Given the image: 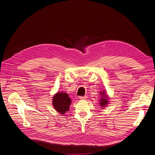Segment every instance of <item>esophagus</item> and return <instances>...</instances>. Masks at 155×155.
<instances>
[{"label":"esophagus","mask_w":155,"mask_h":155,"mask_svg":"<svg viewBox=\"0 0 155 155\" xmlns=\"http://www.w3.org/2000/svg\"><path fill=\"white\" fill-rule=\"evenodd\" d=\"M79 99L81 100H86L87 99V96H79Z\"/></svg>","instance_id":"34e87169"}]
</instances>
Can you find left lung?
<instances>
[{"label": "left lung", "instance_id": "8db88e82", "mask_svg": "<svg viewBox=\"0 0 155 155\" xmlns=\"http://www.w3.org/2000/svg\"><path fill=\"white\" fill-rule=\"evenodd\" d=\"M100 94L101 95V97L100 101V105L101 107H104L109 104V97H108V96L105 94V92L104 91L100 92Z\"/></svg>", "mask_w": 155, "mask_h": 155}]
</instances>
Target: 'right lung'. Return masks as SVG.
Instances as JSON below:
<instances>
[{
    "label": "right lung",
    "mask_w": 155,
    "mask_h": 155,
    "mask_svg": "<svg viewBox=\"0 0 155 155\" xmlns=\"http://www.w3.org/2000/svg\"><path fill=\"white\" fill-rule=\"evenodd\" d=\"M52 104L54 109L60 114H64L69 110L71 100L68 94L65 92H58L53 97Z\"/></svg>",
    "instance_id": "1"
}]
</instances>
